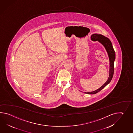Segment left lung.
<instances>
[{"instance_id": "8db88e82", "label": "left lung", "mask_w": 133, "mask_h": 133, "mask_svg": "<svg viewBox=\"0 0 133 133\" xmlns=\"http://www.w3.org/2000/svg\"><path fill=\"white\" fill-rule=\"evenodd\" d=\"M91 40L93 41H98L101 43L104 46L106 50L108 52V55L109 59V75L108 80L106 81L105 84L102 85L101 87L98 88L96 90L92 92H85L84 93L88 94H95L98 93L101 90L105 87L108 85L111 82V80L113 78L114 72V61L116 58V54L114 49L113 48V45L110 40L108 37H105L104 36L101 34H93L91 37Z\"/></svg>"}]
</instances>
